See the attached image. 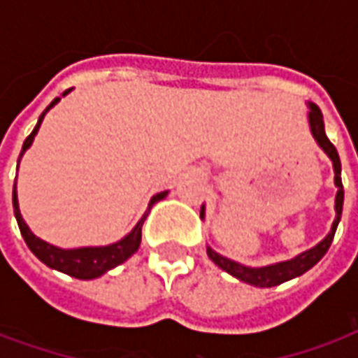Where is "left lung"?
<instances>
[{
	"label": "left lung",
	"mask_w": 358,
	"mask_h": 358,
	"mask_svg": "<svg viewBox=\"0 0 358 358\" xmlns=\"http://www.w3.org/2000/svg\"><path fill=\"white\" fill-rule=\"evenodd\" d=\"M310 107V113H308V122H310V132L315 136V140L318 141V145L324 149V153L330 157L331 163H334V174H336V186H338V195H336V220L331 224V232L324 238L316 248L308 249L305 253H301L292 261H284V263L270 264V266H263V268H249V266H243V264L236 263V261H230L226 257L218 255L217 251H213L210 248H207V255L213 263L220 266L222 270H226L228 274H232L234 278H238L245 284L257 285V287H272V285L284 284L292 278H297L301 274H305L308 268H313L324 255L326 251L330 249L331 240H334V234H336V228L339 224V218H341V210H343V184H341V161H339L338 149L334 148V143L328 140L326 136V130H324V118L320 109L316 105H308ZM201 207V217L205 215Z\"/></svg>",
	"instance_id": "1"
}]
</instances>
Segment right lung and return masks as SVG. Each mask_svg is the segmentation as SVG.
Instances as JSON below:
<instances>
[{"label":"right lung","instance_id":"add662e5","mask_svg":"<svg viewBox=\"0 0 358 358\" xmlns=\"http://www.w3.org/2000/svg\"><path fill=\"white\" fill-rule=\"evenodd\" d=\"M69 92V90H66ZM65 92V94H66ZM63 94V95H65ZM59 101V97H55L53 101L48 105V109L43 110L40 118H38V124L32 130V134L28 136L24 143H22V151H20L19 161L22 153L30 148V143L34 140L36 132H38V128L42 124L43 117H45V113ZM166 192H161V194L153 195V199L149 201V207L153 205V203L161 201ZM13 209H15V218H17V224L20 228V234H22V238L27 241L28 249L34 253L43 264H48L50 268H55L59 272H65L69 276L74 278H80V280H92V278H97L105 274L107 270L115 268L120 263H124L128 257H132L138 248H140V241H141V226H143V220L148 215H143L141 220L136 224L132 232L128 234L126 238H122L117 243H113V245H105V248H80V249H59L55 245H50V243H45L40 238H36L34 234L28 230V226L24 224V220L20 217V210H19V201H17V189L13 187Z\"/></svg>","mask_w":358,"mask_h":358}]
</instances>
